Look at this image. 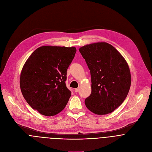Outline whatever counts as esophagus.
I'll use <instances>...</instances> for the list:
<instances>
[{
    "mask_svg": "<svg viewBox=\"0 0 152 152\" xmlns=\"http://www.w3.org/2000/svg\"><path fill=\"white\" fill-rule=\"evenodd\" d=\"M79 89L78 88H75V92L77 93V92H79Z\"/></svg>",
    "mask_w": 152,
    "mask_h": 152,
    "instance_id": "34e87169",
    "label": "esophagus"
}]
</instances>
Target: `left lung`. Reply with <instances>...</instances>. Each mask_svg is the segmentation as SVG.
Segmentation results:
<instances>
[{
	"label": "left lung",
	"mask_w": 152,
	"mask_h": 152,
	"mask_svg": "<svg viewBox=\"0 0 152 152\" xmlns=\"http://www.w3.org/2000/svg\"><path fill=\"white\" fill-rule=\"evenodd\" d=\"M90 69L92 92L85 99L86 107L98 115L112 112L124 102L130 88L129 66L118 50L106 42L79 49Z\"/></svg>",
	"instance_id": "left-lung-1"
}]
</instances>
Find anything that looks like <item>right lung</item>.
I'll return each instance as SVG.
<instances>
[{
    "label": "right lung",
    "instance_id": "right-lung-1",
    "mask_svg": "<svg viewBox=\"0 0 152 152\" xmlns=\"http://www.w3.org/2000/svg\"><path fill=\"white\" fill-rule=\"evenodd\" d=\"M76 52L75 47L43 46L24 64L20 88L27 103L39 113L54 116L65 107L72 95L65 84L66 71Z\"/></svg>",
    "mask_w": 152,
    "mask_h": 152
}]
</instances>
